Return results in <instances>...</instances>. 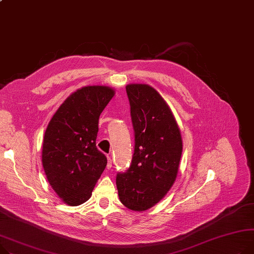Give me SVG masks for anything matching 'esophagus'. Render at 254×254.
<instances>
[{
  "mask_svg": "<svg viewBox=\"0 0 254 254\" xmlns=\"http://www.w3.org/2000/svg\"><path fill=\"white\" fill-rule=\"evenodd\" d=\"M111 167H112V159H111V157L108 155V156H107V168H108V170H110Z\"/></svg>",
  "mask_w": 254,
  "mask_h": 254,
  "instance_id": "34e87169",
  "label": "esophagus"
}]
</instances>
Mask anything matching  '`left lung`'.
Returning a JSON list of instances; mask_svg holds the SVG:
<instances>
[{"label": "left lung", "mask_w": 254, "mask_h": 254, "mask_svg": "<svg viewBox=\"0 0 254 254\" xmlns=\"http://www.w3.org/2000/svg\"><path fill=\"white\" fill-rule=\"evenodd\" d=\"M134 130V151L127 173L118 174L116 187L122 203L145 211L171 190L177 179L183 141L176 118L160 94L149 84L126 87Z\"/></svg>", "instance_id": "obj_1"}]
</instances>
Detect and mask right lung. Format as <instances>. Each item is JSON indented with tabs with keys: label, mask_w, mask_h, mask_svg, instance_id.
Returning <instances> with one entry per match:
<instances>
[{
	"label": "right lung",
	"mask_w": 254,
	"mask_h": 254,
	"mask_svg": "<svg viewBox=\"0 0 254 254\" xmlns=\"http://www.w3.org/2000/svg\"><path fill=\"white\" fill-rule=\"evenodd\" d=\"M115 95L106 86L82 87L60 105L47 127L42 152L47 180L70 206L88 201L107 164L96 147L100 114Z\"/></svg>",
	"instance_id": "add662e5"
}]
</instances>
